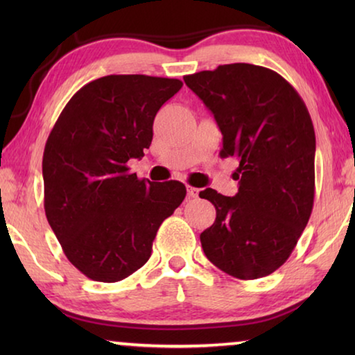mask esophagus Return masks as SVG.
<instances>
[{
  "instance_id": "obj_1",
  "label": "esophagus",
  "mask_w": 355,
  "mask_h": 355,
  "mask_svg": "<svg viewBox=\"0 0 355 355\" xmlns=\"http://www.w3.org/2000/svg\"><path fill=\"white\" fill-rule=\"evenodd\" d=\"M199 192H200V189L192 188V186H188V196L189 197H197V196H199Z\"/></svg>"
}]
</instances>
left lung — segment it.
I'll list each match as a JSON object with an SVG mask.
<instances>
[{
  "instance_id": "left-lung-1",
  "label": "left lung",
  "mask_w": 355,
  "mask_h": 355,
  "mask_svg": "<svg viewBox=\"0 0 355 355\" xmlns=\"http://www.w3.org/2000/svg\"><path fill=\"white\" fill-rule=\"evenodd\" d=\"M183 80L214 116L222 158L239 161L235 197L211 188L199 194L216 208L214 224L200 233L202 249L232 277L272 274L313 209L316 139L307 106L285 78L254 64L219 65Z\"/></svg>"
}]
</instances>
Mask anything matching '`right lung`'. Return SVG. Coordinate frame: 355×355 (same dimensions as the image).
Returning <instances> with one entry per match:
<instances>
[{
    "label": "right lung",
    "mask_w": 355,
    "mask_h": 355,
    "mask_svg": "<svg viewBox=\"0 0 355 355\" xmlns=\"http://www.w3.org/2000/svg\"><path fill=\"white\" fill-rule=\"evenodd\" d=\"M182 86L147 75L98 78L70 98L48 136V224L89 279L112 284L142 268L159 225L184 199L183 183L146 182L127 166L150 147L156 112Z\"/></svg>",
    "instance_id": "add662e5"
}]
</instances>
